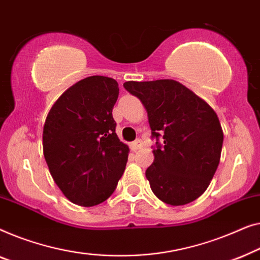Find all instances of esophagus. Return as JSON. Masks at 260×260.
I'll return each mask as SVG.
<instances>
[{
	"mask_svg": "<svg viewBox=\"0 0 260 260\" xmlns=\"http://www.w3.org/2000/svg\"><path fill=\"white\" fill-rule=\"evenodd\" d=\"M142 146H144V142H142L140 139H138V140H135V141L132 142L131 148L133 149V151H138V149H140Z\"/></svg>",
	"mask_w": 260,
	"mask_h": 260,
	"instance_id": "esophagus-1",
	"label": "esophagus"
}]
</instances>
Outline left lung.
<instances>
[{
	"label": "left lung",
	"mask_w": 260,
	"mask_h": 260,
	"mask_svg": "<svg viewBox=\"0 0 260 260\" xmlns=\"http://www.w3.org/2000/svg\"><path fill=\"white\" fill-rule=\"evenodd\" d=\"M123 87L142 102L156 140L154 161L146 170L153 193L173 206L198 199L220 161L224 134L215 112L174 80L127 81Z\"/></svg>",
	"instance_id": "obj_1"
}]
</instances>
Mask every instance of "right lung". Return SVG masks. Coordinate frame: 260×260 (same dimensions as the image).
<instances>
[{
	"label": "right lung",
	"instance_id": "add662e5",
	"mask_svg": "<svg viewBox=\"0 0 260 260\" xmlns=\"http://www.w3.org/2000/svg\"><path fill=\"white\" fill-rule=\"evenodd\" d=\"M114 79L94 75L57 99L43 127V155L62 193L80 206H94L115 191L128 159V146L115 133Z\"/></svg>",
	"mask_w": 260,
	"mask_h": 260
}]
</instances>
